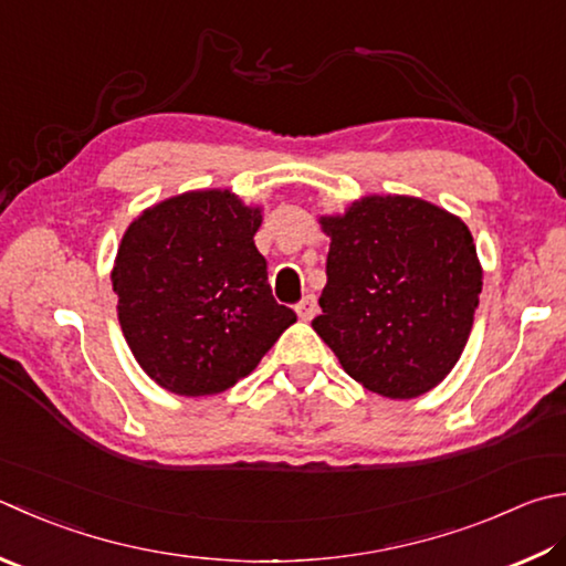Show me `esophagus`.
<instances>
[{"label": "esophagus", "instance_id": "34e87169", "mask_svg": "<svg viewBox=\"0 0 566 566\" xmlns=\"http://www.w3.org/2000/svg\"><path fill=\"white\" fill-rule=\"evenodd\" d=\"M295 313L301 319H313L317 313V297L315 295H305L301 303L295 305Z\"/></svg>", "mask_w": 566, "mask_h": 566}]
</instances>
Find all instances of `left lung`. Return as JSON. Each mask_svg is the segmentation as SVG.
Returning <instances> with one entry per match:
<instances>
[{"instance_id":"left-lung-1","label":"left lung","mask_w":566,"mask_h":566,"mask_svg":"<svg viewBox=\"0 0 566 566\" xmlns=\"http://www.w3.org/2000/svg\"><path fill=\"white\" fill-rule=\"evenodd\" d=\"M319 227L329 253L315 333L379 397L431 391L461 359L483 287L471 231L407 195L355 199Z\"/></svg>"}]
</instances>
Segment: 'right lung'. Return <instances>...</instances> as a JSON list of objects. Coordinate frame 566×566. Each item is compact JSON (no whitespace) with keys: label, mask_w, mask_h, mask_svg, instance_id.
Segmentation results:
<instances>
[{"label":"right lung","mask_w":566,"mask_h":566,"mask_svg":"<svg viewBox=\"0 0 566 566\" xmlns=\"http://www.w3.org/2000/svg\"><path fill=\"white\" fill-rule=\"evenodd\" d=\"M261 207L195 189L147 207L125 229L113 291L125 343L159 387L207 397L233 387L295 323L253 243Z\"/></svg>","instance_id":"obj_1"}]
</instances>
